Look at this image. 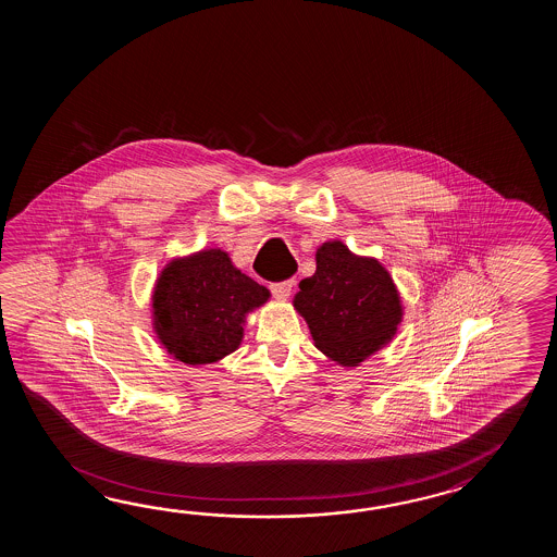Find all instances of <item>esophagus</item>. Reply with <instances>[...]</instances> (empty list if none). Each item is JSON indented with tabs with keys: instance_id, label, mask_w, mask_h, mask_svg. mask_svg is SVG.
<instances>
[{
	"instance_id": "34e87169",
	"label": "esophagus",
	"mask_w": 557,
	"mask_h": 557,
	"mask_svg": "<svg viewBox=\"0 0 557 557\" xmlns=\"http://www.w3.org/2000/svg\"><path fill=\"white\" fill-rule=\"evenodd\" d=\"M293 284H295V281H284V283L271 284V290H273L274 298H278V300H288V296L293 293Z\"/></svg>"
}]
</instances>
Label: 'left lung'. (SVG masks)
Wrapping results in <instances>:
<instances>
[{
	"label": "left lung",
	"instance_id": "obj_1",
	"mask_svg": "<svg viewBox=\"0 0 557 557\" xmlns=\"http://www.w3.org/2000/svg\"><path fill=\"white\" fill-rule=\"evenodd\" d=\"M293 298L314 346L344 368L360 367L392 343L404 319L403 296L388 269L334 238L317 249V271Z\"/></svg>",
	"mask_w": 557,
	"mask_h": 557
}]
</instances>
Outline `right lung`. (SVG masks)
<instances>
[{"label":"right lung","instance_id":"right-lung-1","mask_svg":"<svg viewBox=\"0 0 557 557\" xmlns=\"http://www.w3.org/2000/svg\"><path fill=\"white\" fill-rule=\"evenodd\" d=\"M269 300L271 290L240 273L226 250L201 249L161 269L151 293V326L166 355L207 367L237 350L247 317Z\"/></svg>","mask_w":557,"mask_h":557}]
</instances>
